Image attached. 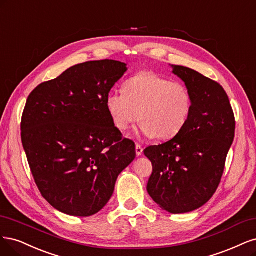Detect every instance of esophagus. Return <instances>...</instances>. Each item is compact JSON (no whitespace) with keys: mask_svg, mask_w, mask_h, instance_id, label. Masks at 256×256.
<instances>
[{"mask_svg":"<svg viewBox=\"0 0 256 256\" xmlns=\"http://www.w3.org/2000/svg\"><path fill=\"white\" fill-rule=\"evenodd\" d=\"M144 153V149L140 144H136V154L137 156H142Z\"/></svg>","mask_w":256,"mask_h":256,"instance_id":"esophagus-1","label":"esophagus"}]
</instances>
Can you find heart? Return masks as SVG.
Masks as SVG:
<instances>
[{
	"instance_id": "heart-1",
	"label": "heart",
	"mask_w": 256,
	"mask_h": 256,
	"mask_svg": "<svg viewBox=\"0 0 256 256\" xmlns=\"http://www.w3.org/2000/svg\"><path fill=\"white\" fill-rule=\"evenodd\" d=\"M106 107L119 130H126L139 120L146 137L169 139L186 126L192 98L185 85L144 71L123 84V92L107 94Z\"/></svg>"
}]
</instances>
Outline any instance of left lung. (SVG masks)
<instances>
[{"label": "left lung", "instance_id": "left-lung-1", "mask_svg": "<svg viewBox=\"0 0 256 256\" xmlns=\"http://www.w3.org/2000/svg\"><path fill=\"white\" fill-rule=\"evenodd\" d=\"M192 98L184 128L169 142L148 146L153 172L148 194L171 214L198 210L216 192L235 136V118L224 89L183 66H171Z\"/></svg>", "mask_w": 256, "mask_h": 256}]
</instances>
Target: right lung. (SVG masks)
I'll return each instance as SVG.
<instances>
[{"label": "right lung", "instance_id": "add662e5", "mask_svg": "<svg viewBox=\"0 0 256 256\" xmlns=\"http://www.w3.org/2000/svg\"><path fill=\"white\" fill-rule=\"evenodd\" d=\"M126 70V64L112 60L83 62L28 96L22 144L38 189L55 210L94 215L135 160V144L122 139L106 107L107 94Z\"/></svg>", "mask_w": 256, "mask_h": 256}]
</instances>
